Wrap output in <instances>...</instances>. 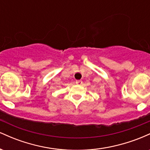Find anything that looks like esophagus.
Listing matches in <instances>:
<instances>
[{"instance_id":"34e87169","label":"esophagus","mask_w":150,"mask_h":150,"mask_svg":"<svg viewBox=\"0 0 150 150\" xmlns=\"http://www.w3.org/2000/svg\"><path fill=\"white\" fill-rule=\"evenodd\" d=\"M75 83H76L77 85H81L82 84V80H76Z\"/></svg>"}]
</instances>
